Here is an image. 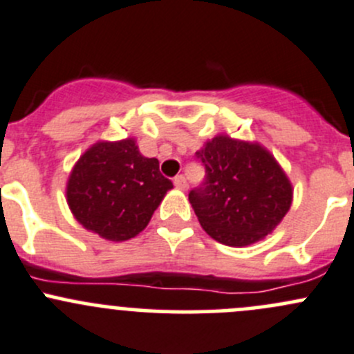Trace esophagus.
<instances>
[{
	"label": "esophagus",
	"mask_w": 354,
	"mask_h": 354,
	"mask_svg": "<svg viewBox=\"0 0 354 354\" xmlns=\"http://www.w3.org/2000/svg\"><path fill=\"white\" fill-rule=\"evenodd\" d=\"M174 185H176V188H181V190H185V188L188 187L187 178H185L183 174H178V176L174 178Z\"/></svg>",
	"instance_id": "1"
}]
</instances>
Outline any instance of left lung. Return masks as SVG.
<instances>
[{"mask_svg":"<svg viewBox=\"0 0 354 354\" xmlns=\"http://www.w3.org/2000/svg\"><path fill=\"white\" fill-rule=\"evenodd\" d=\"M195 156L205 166V180L188 200L209 236L246 246L276 230L291 207L292 187L266 147L217 135Z\"/></svg>","mask_w":354,"mask_h":354,"instance_id":"8db88e82","label":"left lung"}]
</instances>
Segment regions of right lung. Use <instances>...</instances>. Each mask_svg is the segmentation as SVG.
Wrapping results in <instances>:
<instances>
[{"label": "right lung", "instance_id": "obj_1", "mask_svg": "<svg viewBox=\"0 0 354 354\" xmlns=\"http://www.w3.org/2000/svg\"><path fill=\"white\" fill-rule=\"evenodd\" d=\"M171 180L133 138L97 142L80 156L66 183V202L85 230L109 241L137 236L162 202Z\"/></svg>", "mask_w": 354, "mask_h": 354}]
</instances>
